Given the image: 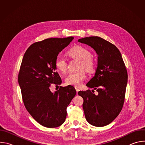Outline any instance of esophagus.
<instances>
[{
	"label": "esophagus",
	"mask_w": 145,
	"mask_h": 145,
	"mask_svg": "<svg viewBox=\"0 0 145 145\" xmlns=\"http://www.w3.org/2000/svg\"><path fill=\"white\" fill-rule=\"evenodd\" d=\"M75 89H76V92H77V93H78V92L79 91V89L78 88H77V87H75Z\"/></svg>",
	"instance_id": "34e87169"
}]
</instances>
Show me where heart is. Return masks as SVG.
Masks as SVG:
<instances>
[{
	"label": "heart",
	"mask_w": 145,
	"mask_h": 145,
	"mask_svg": "<svg viewBox=\"0 0 145 145\" xmlns=\"http://www.w3.org/2000/svg\"><path fill=\"white\" fill-rule=\"evenodd\" d=\"M73 58L81 60L80 69L84 68L87 71H92L95 67V62L92 57L91 51L82 46H76L71 48L68 52ZM56 69L62 73H65L68 69V63L65 58L61 54L57 56L55 59ZM86 78V74L83 70L77 72H70L65 77V82L67 85L75 87L80 86Z\"/></svg>",
	"instance_id": "heart-1"
}]
</instances>
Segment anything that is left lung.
<instances>
[{"label":"left lung","mask_w":145,"mask_h":145,"mask_svg":"<svg viewBox=\"0 0 145 145\" xmlns=\"http://www.w3.org/2000/svg\"><path fill=\"white\" fill-rule=\"evenodd\" d=\"M78 42L88 45L97 54L95 76L87 86L96 89L79 91L86 119L91 125L103 127L111 123L120 112L127 83V72L121 53L112 44L99 37L81 38ZM92 90V92L93 91Z\"/></svg>","instance_id":"8db88e82"}]
</instances>
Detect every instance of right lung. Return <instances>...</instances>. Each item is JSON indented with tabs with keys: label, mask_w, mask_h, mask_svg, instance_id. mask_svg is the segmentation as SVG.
I'll use <instances>...</instances> for the list:
<instances>
[{
	"label": "right lung",
	"mask_w": 145,
	"mask_h": 145,
	"mask_svg": "<svg viewBox=\"0 0 145 145\" xmlns=\"http://www.w3.org/2000/svg\"><path fill=\"white\" fill-rule=\"evenodd\" d=\"M73 38H51L32 44L20 65L18 82L25 106L32 117L46 127H57L65 121L67 108L76 94L72 86L61 87L54 93L50 89L51 84H61L55 59Z\"/></svg>",
	"instance_id": "right-lung-1"
}]
</instances>
